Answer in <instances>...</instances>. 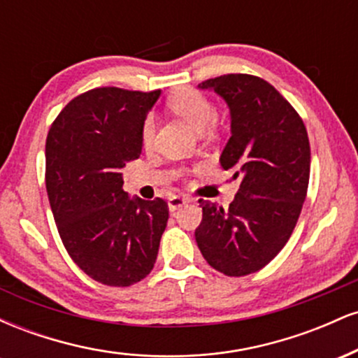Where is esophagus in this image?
<instances>
[{
    "instance_id": "obj_1",
    "label": "esophagus",
    "mask_w": 358,
    "mask_h": 358,
    "mask_svg": "<svg viewBox=\"0 0 358 358\" xmlns=\"http://www.w3.org/2000/svg\"><path fill=\"white\" fill-rule=\"evenodd\" d=\"M188 202H190V200L185 199V196L173 195V196H170V199H168V208H170L171 212H175V210H178L180 207H183V205H187Z\"/></svg>"
}]
</instances>
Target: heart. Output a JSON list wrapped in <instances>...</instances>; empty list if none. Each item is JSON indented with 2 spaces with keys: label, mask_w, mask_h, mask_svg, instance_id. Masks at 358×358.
Masks as SVG:
<instances>
[{
  "label": "heart",
  "mask_w": 358,
  "mask_h": 358,
  "mask_svg": "<svg viewBox=\"0 0 358 358\" xmlns=\"http://www.w3.org/2000/svg\"><path fill=\"white\" fill-rule=\"evenodd\" d=\"M168 108L183 117L185 121L190 124L193 129L203 133L207 127H210L215 121V106L207 96H203L200 90L196 89H183L178 90L170 101H168ZM156 124L155 119L148 116L143 121L141 126V143L145 146L153 145Z\"/></svg>",
  "instance_id": "b5f03b06"
}]
</instances>
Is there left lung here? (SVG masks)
Returning a JSON list of instances; mask_svg holds the SVG:
<instances>
[{"mask_svg":"<svg viewBox=\"0 0 358 358\" xmlns=\"http://www.w3.org/2000/svg\"><path fill=\"white\" fill-rule=\"evenodd\" d=\"M227 102L231 134L220 155L241 187L229 208L203 202L195 239L205 261L225 276L269 264L294 231L310 182V141L303 119L269 82L227 73L199 84Z\"/></svg>","mask_w":358,"mask_h":358,"instance_id":"obj_1","label":"left lung"}]
</instances>
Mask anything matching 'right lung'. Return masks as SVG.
Masks as SVG:
<instances>
[{"label":"right lung","instance_id":"obj_1","mask_svg":"<svg viewBox=\"0 0 358 358\" xmlns=\"http://www.w3.org/2000/svg\"><path fill=\"white\" fill-rule=\"evenodd\" d=\"M162 90H87L62 109L45 145L48 200L69 256L87 276L124 287L153 269L168 222L163 199H131L121 168L141 155V126Z\"/></svg>","mask_w":358,"mask_h":358}]
</instances>
